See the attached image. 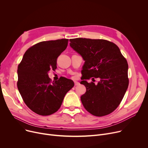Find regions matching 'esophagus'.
Segmentation results:
<instances>
[{"label": "esophagus", "instance_id": "1", "mask_svg": "<svg viewBox=\"0 0 148 148\" xmlns=\"http://www.w3.org/2000/svg\"><path fill=\"white\" fill-rule=\"evenodd\" d=\"M74 84H75V86H79V85L80 84V83L78 82H74Z\"/></svg>", "mask_w": 148, "mask_h": 148}]
</instances>
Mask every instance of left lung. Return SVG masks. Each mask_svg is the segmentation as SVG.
<instances>
[{"mask_svg": "<svg viewBox=\"0 0 148 148\" xmlns=\"http://www.w3.org/2000/svg\"><path fill=\"white\" fill-rule=\"evenodd\" d=\"M69 45L84 60L80 82L86 88L81 97L86 110L96 116L113 112L118 107L128 89L127 61L115 44L104 40L70 39ZM99 78L95 85L86 80Z\"/></svg>", "mask_w": 148, "mask_h": 148, "instance_id": "1", "label": "left lung"}]
</instances>
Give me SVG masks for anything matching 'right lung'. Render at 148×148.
Returning a JSON list of instances; mask_svg holds the SVG:
<instances>
[{"label": "right lung", "instance_id": "obj_1", "mask_svg": "<svg viewBox=\"0 0 148 148\" xmlns=\"http://www.w3.org/2000/svg\"><path fill=\"white\" fill-rule=\"evenodd\" d=\"M68 39L39 42L25 53L17 69V88L26 106L42 116L56 112L73 80L62 78L51 82L48 73L57 68V59L67 47Z\"/></svg>", "mask_w": 148, "mask_h": 148}]
</instances>
